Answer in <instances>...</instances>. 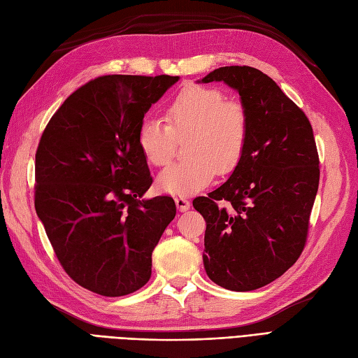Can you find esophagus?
<instances>
[{
  "label": "esophagus",
  "mask_w": 358,
  "mask_h": 358,
  "mask_svg": "<svg viewBox=\"0 0 358 358\" xmlns=\"http://www.w3.org/2000/svg\"><path fill=\"white\" fill-rule=\"evenodd\" d=\"M174 202H176V206H178V209H179V211H182V213H184V211H188V209H189V200L187 199V197H184V196H179V197H176V199H174Z\"/></svg>",
  "instance_id": "34e87169"
}]
</instances>
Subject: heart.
Listing matches in <instances>:
<instances>
[{"instance_id": "1", "label": "heart", "mask_w": 358, "mask_h": 358, "mask_svg": "<svg viewBox=\"0 0 358 358\" xmlns=\"http://www.w3.org/2000/svg\"><path fill=\"white\" fill-rule=\"evenodd\" d=\"M165 121L145 118L138 129V145L147 162L167 165L178 138L189 135L188 159L169 165L158 176L165 193L189 196L211 184L215 173L226 174L240 164L249 141V115L238 100L223 91L193 85L182 90L165 109Z\"/></svg>"}]
</instances>
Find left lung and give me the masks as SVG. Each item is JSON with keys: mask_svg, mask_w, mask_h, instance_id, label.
<instances>
[{"mask_svg": "<svg viewBox=\"0 0 358 358\" xmlns=\"http://www.w3.org/2000/svg\"><path fill=\"white\" fill-rule=\"evenodd\" d=\"M202 83L224 82L249 115V141L222 187L193 200L206 222L203 266L232 292L264 287L299 258L319 188V155L307 115L252 66H222Z\"/></svg>", "mask_w": 358, "mask_h": 358, "instance_id": "8db88e82", "label": "left lung"}]
</instances>
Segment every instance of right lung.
<instances>
[{
    "instance_id": "obj_1",
    "label": "right lung",
    "mask_w": 358,
    "mask_h": 358,
    "mask_svg": "<svg viewBox=\"0 0 358 358\" xmlns=\"http://www.w3.org/2000/svg\"><path fill=\"white\" fill-rule=\"evenodd\" d=\"M178 76H101L64 101L36 150L34 208L60 266L101 296L134 293L150 280L152 252L176 215L152 185L138 145L145 112Z\"/></svg>"
}]
</instances>
